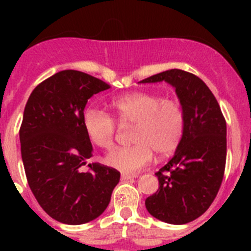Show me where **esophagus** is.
<instances>
[{
  "label": "esophagus",
  "instance_id": "1",
  "mask_svg": "<svg viewBox=\"0 0 251 251\" xmlns=\"http://www.w3.org/2000/svg\"><path fill=\"white\" fill-rule=\"evenodd\" d=\"M136 175H127V174H122L121 179L122 181H128V179H133L136 178Z\"/></svg>",
  "mask_w": 251,
  "mask_h": 251
}]
</instances>
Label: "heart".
<instances>
[{
    "label": "heart",
    "mask_w": 251,
    "mask_h": 251,
    "mask_svg": "<svg viewBox=\"0 0 251 251\" xmlns=\"http://www.w3.org/2000/svg\"><path fill=\"white\" fill-rule=\"evenodd\" d=\"M121 126H132L130 147H115L106 153L104 163L123 174H136L150 165L153 152L166 157L182 141L185 114L178 103L154 93L136 92L110 101ZM86 136L95 146L110 148L114 143L117 122L112 115L97 108H86L83 114Z\"/></svg>",
    "instance_id": "b5f03b06"
}]
</instances>
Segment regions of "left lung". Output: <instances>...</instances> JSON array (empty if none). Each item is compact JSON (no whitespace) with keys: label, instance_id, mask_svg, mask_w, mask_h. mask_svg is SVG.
<instances>
[{"label":"left lung","instance_id":"left-lung-1","mask_svg":"<svg viewBox=\"0 0 251 251\" xmlns=\"http://www.w3.org/2000/svg\"><path fill=\"white\" fill-rule=\"evenodd\" d=\"M166 81L176 89L185 132L175 156L156 172L159 187L146 199L153 217L182 225L200 217L215 200L226 163V122L216 98L200 77L171 69L139 83Z\"/></svg>","mask_w":251,"mask_h":251}]
</instances>
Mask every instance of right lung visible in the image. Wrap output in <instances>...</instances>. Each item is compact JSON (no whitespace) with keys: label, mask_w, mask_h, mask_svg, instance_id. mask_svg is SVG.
<instances>
[{"label":"right lung","mask_w":251,"mask_h":251,"mask_svg":"<svg viewBox=\"0 0 251 251\" xmlns=\"http://www.w3.org/2000/svg\"><path fill=\"white\" fill-rule=\"evenodd\" d=\"M109 84L77 70L48 77L31 93L20 142L28 186L44 211L59 223L81 225L100 216L121 174L89 163L93 146L83 127L88 99Z\"/></svg>","instance_id":"1"}]
</instances>
